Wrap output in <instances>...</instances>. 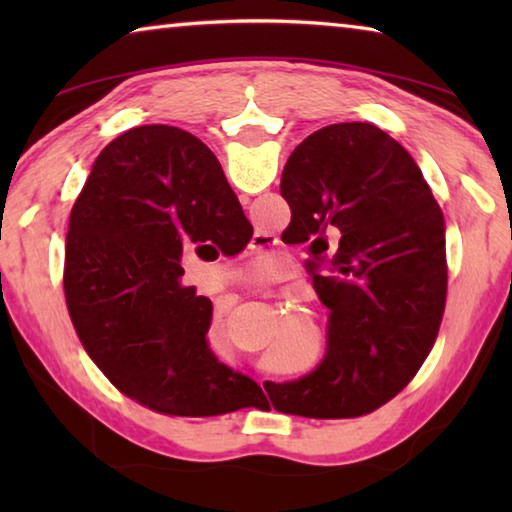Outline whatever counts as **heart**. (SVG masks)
Listing matches in <instances>:
<instances>
[{
	"mask_svg": "<svg viewBox=\"0 0 512 512\" xmlns=\"http://www.w3.org/2000/svg\"><path fill=\"white\" fill-rule=\"evenodd\" d=\"M255 271L259 273V275H268L273 271V259H268V257H259L257 259V264H255Z\"/></svg>",
	"mask_w": 512,
	"mask_h": 512,
	"instance_id": "obj_1",
	"label": "heart"
}]
</instances>
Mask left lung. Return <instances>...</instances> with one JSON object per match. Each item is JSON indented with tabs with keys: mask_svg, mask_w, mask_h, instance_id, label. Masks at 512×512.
<instances>
[{
	"mask_svg": "<svg viewBox=\"0 0 512 512\" xmlns=\"http://www.w3.org/2000/svg\"><path fill=\"white\" fill-rule=\"evenodd\" d=\"M280 192L314 255L311 268L325 266L314 289L329 318L323 361L300 379L266 381L268 400L302 418L366 415L409 384L438 336L447 296L443 212L409 151L363 121L302 140Z\"/></svg>",
	"mask_w": 512,
	"mask_h": 512,
	"instance_id": "left-lung-1",
	"label": "left lung"
}]
</instances>
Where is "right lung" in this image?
I'll return each instance as SVG.
<instances>
[{
    "label": "right lung",
    "mask_w": 512,
    "mask_h": 512,
    "mask_svg": "<svg viewBox=\"0 0 512 512\" xmlns=\"http://www.w3.org/2000/svg\"><path fill=\"white\" fill-rule=\"evenodd\" d=\"M253 237L219 160L176 126H140L99 153L69 216L65 300L85 352L131 400L207 418L264 400L207 343L212 302L180 282L185 250ZM201 248H196V253Z\"/></svg>",
    "instance_id": "right-lung-1"
}]
</instances>
